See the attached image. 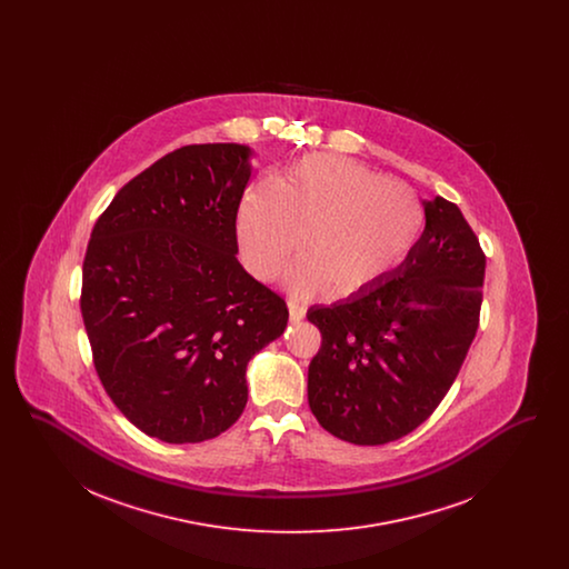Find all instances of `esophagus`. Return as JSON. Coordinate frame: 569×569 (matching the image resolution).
I'll list each match as a JSON object with an SVG mask.
<instances>
[{
  "mask_svg": "<svg viewBox=\"0 0 569 569\" xmlns=\"http://www.w3.org/2000/svg\"><path fill=\"white\" fill-rule=\"evenodd\" d=\"M288 309H290V320H292V322H300V320L305 318V313H307V307L300 305L297 300H290V302H288Z\"/></svg>",
  "mask_w": 569,
  "mask_h": 569,
  "instance_id": "34e87169",
  "label": "esophagus"
}]
</instances>
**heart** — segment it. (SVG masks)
I'll list each match as a JSON object with an SVG mask.
<instances>
[{
	"label": "heart",
	"instance_id": "b5f03b06",
	"mask_svg": "<svg viewBox=\"0 0 569 569\" xmlns=\"http://www.w3.org/2000/svg\"><path fill=\"white\" fill-rule=\"evenodd\" d=\"M427 213L411 191L341 156H309L279 183L244 193L237 234L247 271L262 281L290 260L298 295H369L406 269L422 243ZM303 243H299V239Z\"/></svg>",
	"mask_w": 569,
	"mask_h": 569
}]
</instances>
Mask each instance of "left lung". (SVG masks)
<instances>
[{
	"mask_svg": "<svg viewBox=\"0 0 569 569\" xmlns=\"http://www.w3.org/2000/svg\"><path fill=\"white\" fill-rule=\"evenodd\" d=\"M422 243L378 290L307 318L322 332L309 407L326 431L381 446L418 429L459 376L478 326L487 256L459 207L425 202Z\"/></svg>",
	"mask_w": 569,
	"mask_h": 569,
	"instance_id": "obj_1",
	"label": "left lung"
}]
</instances>
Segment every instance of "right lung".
Instances as JSON below:
<instances>
[{
  "mask_svg": "<svg viewBox=\"0 0 569 569\" xmlns=\"http://www.w3.org/2000/svg\"><path fill=\"white\" fill-rule=\"evenodd\" d=\"M249 149L188 144L136 174L98 217L81 313L110 401L149 437L198 443L247 406L251 356L288 305L237 260Z\"/></svg>",
  "mask_w": 569,
  "mask_h": 569,
  "instance_id": "1",
  "label": "right lung"
}]
</instances>
